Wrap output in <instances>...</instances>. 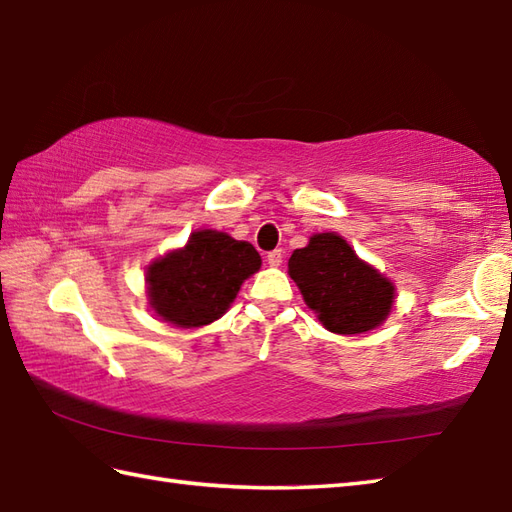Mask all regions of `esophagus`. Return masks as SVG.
Listing matches in <instances>:
<instances>
[{
	"label": "esophagus",
	"mask_w": 512,
	"mask_h": 512,
	"mask_svg": "<svg viewBox=\"0 0 512 512\" xmlns=\"http://www.w3.org/2000/svg\"><path fill=\"white\" fill-rule=\"evenodd\" d=\"M266 262H268L270 266H273V268H279L281 262H284V253H281L279 248H277V250H270L268 257H266Z\"/></svg>",
	"instance_id": "obj_1"
}]
</instances>
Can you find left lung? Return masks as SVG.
<instances>
[{"label": "left lung", "instance_id": "obj_1", "mask_svg": "<svg viewBox=\"0 0 512 512\" xmlns=\"http://www.w3.org/2000/svg\"><path fill=\"white\" fill-rule=\"evenodd\" d=\"M288 273L323 328L334 334L374 330L394 306V284L358 259L336 233L312 235L308 246L288 259Z\"/></svg>", "mask_w": 512, "mask_h": 512}]
</instances>
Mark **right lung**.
<instances>
[{
	"label": "right lung",
	"mask_w": 512,
	"mask_h": 512,
	"mask_svg": "<svg viewBox=\"0 0 512 512\" xmlns=\"http://www.w3.org/2000/svg\"><path fill=\"white\" fill-rule=\"evenodd\" d=\"M259 266L262 257L253 244L211 228L195 231L187 246L147 268L149 306L178 328H202L231 308L244 279Z\"/></svg>",
	"instance_id": "add662e5"
}]
</instances>
